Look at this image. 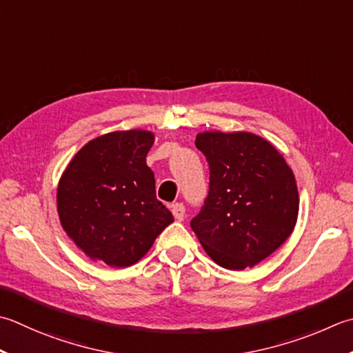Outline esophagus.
Returning <instances> with one entry per match:
<instances>
[{
	"label": "esophagus",
	"mask_w": 353,
	"mask_h": 353,
	"mask_svg": "<svg viewBox=\"0 0 353 353\" xmlns=\"http://www.w3.org/2000/svg\"><path fill=\"white\" fill-rule=\"evenodd\" d=\"M171 211H172V216H174L176 220H179V222H182L183 217H185V206L183 203H174L171 206Z\"/></svg>",
	"instance_id": "esophagus-1"
}]
</instances>
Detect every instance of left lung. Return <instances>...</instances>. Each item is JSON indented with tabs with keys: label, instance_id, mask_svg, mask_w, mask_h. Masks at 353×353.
<instances>
[{
	"label": "left lung",
	"instance_id": "obj_1",
	"mask_svg": "<svg viewBox=\"0 0 353 353\" xmlns=\"http://www.w3.org/2000/svg\"><path fill=\"white\" fill-rule=\"evenodd\" d=\"M196 147L210 165V191L192 231L219 266L252 268L294 231L300 206L294 172L271 142L246 131H205Z\"/></svg>",
	"mask_w": 353,
	"mask_h": 353
}]
</instances>
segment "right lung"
<instances>
[{"label": "right lung", "instance_id": "obj_1", "mask_svg": "<svg viewBox=\"0 0 353 353\" xmlns=\"http://www.w3.org/2000/svg\"><path fill=\"white\" fill-rule=\"evenodd\" d=\"M153 142L151 131H113L85 143L62 172L61 225L92 260L134 265L174 222L156 197L154 172L145 161Z\"/></svg>", "mask_w": 353, "mask_h": 353}]
</instances>
